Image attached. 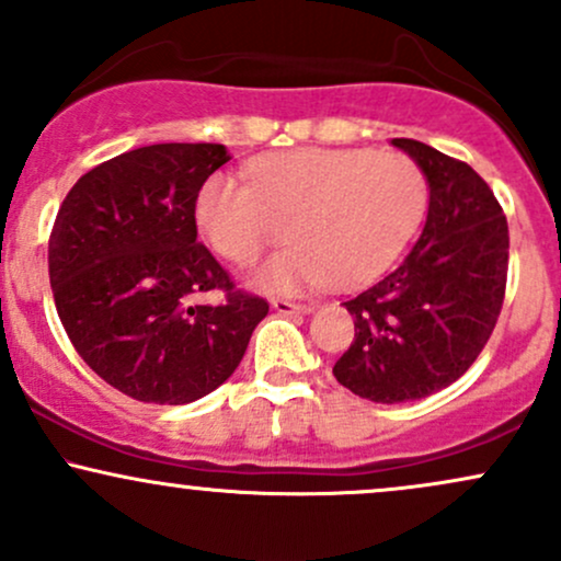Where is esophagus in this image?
Returning a JSON list of instances; mask_svg holds the SVG:
<instances>
[{
    "label": "esophagus",
    "mask_w": 561,
    "mask_h": 561,
    "mask_svg": "<svg viewBox=\"0 0 561 561\" xmlns=\"http://www.w3.org/2000/svg\"><path fill=\"white\" fill-rule=\"evenodd\" d=\"M272 306H274V311H279V313H311L313 311L311 302H293L285 298L272 300Z\"/></svg>",
    "instance_id": "1"
}]
</instances>
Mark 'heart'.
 Here are the masks:
<instances>
[{
    "mask_svg": "<svg viewBox=\"0 0 561 561\" xmlns=\"http://www.w3.org/2000/svg\"><path fill=\"white\" fill-rule=\"evenodd\" d=\"M250 184L214 173L195 199L218 255L250 263L287 231L289 248L255 268L272 293L356 287L398 259L427 208V179L401 152L302 147L250 163Z\"/></svg>",
    "mask_w": 561,
    "mask_h": 561,
    "instance_id": "b5f03b06",
    "label": "heart"
}]
</instances>
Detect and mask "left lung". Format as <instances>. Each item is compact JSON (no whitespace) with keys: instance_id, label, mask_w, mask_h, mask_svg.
I'll return each instance as SVG.
<instances>
[{"instance_id":"8db88e82","label":"left lung","mask_w":561,"mask_h":561,"mask_svg":"<svg viewBox=\"0 0 561 561\" xmlns=\"http://www.w3.org/2000/svg\"><path fill=\"white\" fill-rule=\"evenodd\" d=\"M430 184L427 221L401 266L343 306L356 337L332 375L375 403L427 398L456 382L491 340L506 295L508 227L472 165L392 139Z\"/></svg>"}]
</instances>
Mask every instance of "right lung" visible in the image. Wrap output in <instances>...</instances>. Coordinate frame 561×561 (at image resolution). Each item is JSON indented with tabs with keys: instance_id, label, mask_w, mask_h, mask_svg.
<instances>
[{
	"instance_id": "add662e5",
	"label": "right lung",
	"mask_w": 561,
	"mask_h": 561,
	"mask_svg": "<svg viewBox=\"0 0 561 561\" xmlns=\"http://www.w3.org/2000/svg\"><path fill=\"white\" fill-rule=\"evenodd\" d=\"M224 145H150L83 173L49 234L57 317L107 385L145 403L214 392L242 362L268 302L237 289L197 242L195 199ZM221 288L218 307H195Z\"/></svg>"
}]
</instances>
